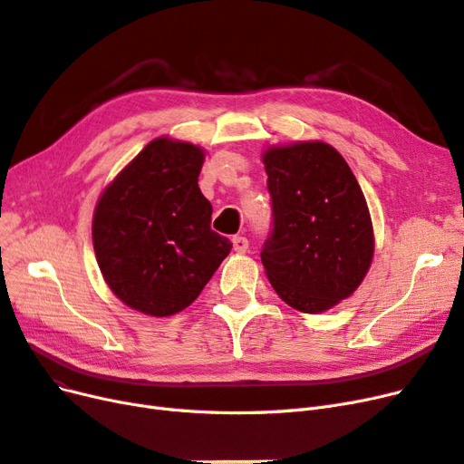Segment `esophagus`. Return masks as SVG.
I'll use <instances>...</instances> for the list:
<instances>
[{
  "instance_id": "obj_1",
  "label": "esophagus",
  "mask_w": 464,
  "mask_h": 464,
  "mask_svg": "<svg viewBox=\"0 0 464 464\" xmlns=\"http://www.w3.org/2000/svg\"><path fill=\"white\" fill-rule=\"evenodd\" d=\"M233 248L235 252H246L248 250V238L246 237H233Z\"/></svg>"
}]
</instances>
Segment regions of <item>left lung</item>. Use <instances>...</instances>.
<instances>
[{
    "instance_id": "obj_1",
    "label": "left lung",
    "mask_w": 464,
    "mask_h": 464,
    "mask_svg": "<svg viewBox=\"0 0 464 464\" xmlns=\"http://www.w3.org/2000/svg\"><path fill=\"white\" fill-rule=\"evenodd\" d=\"M272 231L260 258L289 306L318 314L361 285L373 256L364 194L349 163L325 142L264 154Z\"/></svg>"
}]
</instances>
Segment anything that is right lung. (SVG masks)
<instances>
[{"label": "right lung", "instance_id": "obj_1", "mask_svg": "<svg viewBox=\"0 0 464 464\" xmlns=\"http://www.w3.org/2000/svg\"><path fill=\"white\" fill-rule=\"evenodd\" d=\"M198 146L156 139L98 200L92 241L103 279L150 316L187 308L233 248L212 231V204L198 187Z\"/></svg>", "mask_w": 464, "mask_h": 464}]
</instances>
